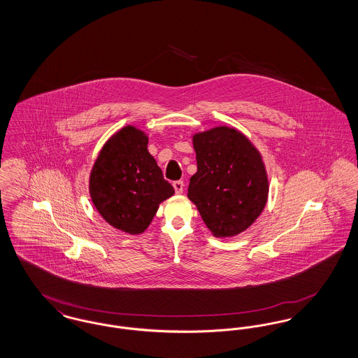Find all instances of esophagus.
I'll use <instances>...</instances> for the list:
<instances>
[{"label":"esophagus","mask_w":358,"mask_h":358,"mask_svg":"<svg viewBox=\"0 0 358 358\" xmlns=\"http://www.w3.org/2000/svg\"><path fill=\"white\" fill-rule=\"evenodd\" d=\"M184 181H174L173 182V187H174V190H176V193H182V190H184Z\"/></svg>","instance_id":"1"}]
</instances>
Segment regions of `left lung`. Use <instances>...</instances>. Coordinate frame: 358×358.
Masks as SVG:
<instances>
[{
    "instance_id": "obj_1",
    "label": "left lung",
    "mask_w": 358,
    "mask_h": 358,
    "mask_svg": "<svg viewBox=\"0 0 358 358\" xmlns=\"http://www.w3.org/2000/svg\"><path fill=\"white\" fill-rule=\"evenodd\" d=\"M193 146L197 173L187 197L215 236L238 235L267 203L268 180L260 154L238 130L224 126L196 134Z\"/></svg>"
}]
</instances>
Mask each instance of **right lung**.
Instances as JSON below:
<instances>
[{"label":"right lung","mask_w":358,"mask_h":358,"mask_svg":"<svg viewBox=\"0 0 358 358\" xmlns=\"http://www.w3.org/2000/svg\"><path fill=\"white\" fill-rule=\"evenodd\" d=\"M173 193L148 152V136L133 126L107 141L90 177V194L103 219L131 235L149 227L158 205Z\"/></svg>","instance_id":"right-lung-1"}]
</instances>
